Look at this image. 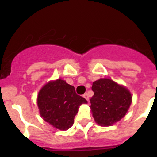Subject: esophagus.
I'll return each mask as SVG.
<instances>
[{"instance_id":"34e87169","label":"esophagus","mask_w":157,"mask_h":157,"mask_svg":"<svg viewBox=\"0 0 157 157\" xmlns=\"http://www.w3.org/2000/svg\"><path fill=\"white\" fill-rule=\"evenodd\" d=\"M83 98H85L87 100V101H89V95L88 94H83Z\"/></svg>"}]
</instances>
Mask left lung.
Segmentation results:
<instances>
[{"instance_id": "obj_1", "label": "left lung", "mask_w": 157, "mask_h": 157, "mask_svg": "<svg viewBox=\"0 0 157 157\" xmlns=\"http://www.w3.org/2000/svg\"><path fill=\"white\" fill-rule=\"evenodd\" d=\"M92 90L90 107L98 124L111 126L125 116L132 99L127 89L109 78H101L93 82Z\"/></svg>"}]
</instances>
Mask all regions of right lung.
<instances>
[{"label": "right lung", "mask_w": 157, "mask_h": 157, "mask_svg": "<svg viewBox=\"0 0 157 157\" xmlns=\"http://www.w3.org/2000/svg\"><path fill=\"white\" fill-rule=\"evenodd\" d=\"M87 101L61 78L47 83L37 95V106L43 120L59 130H66L74 123L82 104Z\"/></svg>", "instance_id": "right-lung-1"}]
</instances>
